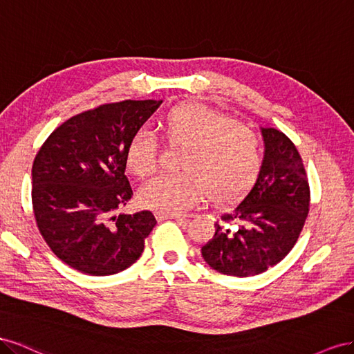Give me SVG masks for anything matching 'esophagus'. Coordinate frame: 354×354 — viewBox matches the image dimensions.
Wrapping results in <instances>:
<instances>
[{
  "label": "esophagus",
  "mask_w": 354,
  "mask_h": 354,
  "mask_svg": "<svg viewBox=\"0 0 354 354\" xmlns=\"http://www.w3.org/2000/svg\"><path fill=\"white\" fill-rule=\"evenodd\" d=\"M158 221H165V219H180V218H187V215L183 214H166V212H157L156 214Z\"/></svg>",
  "instance_id": "34e87169"
}]
</instances>
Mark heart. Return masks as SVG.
Returning a JSON list of instances; mask_svg holds the SVG:
<instances>
[{"label":"heart","instance_id":"heart-1","mask_svg":"<svg viewBox=\"0 0 354 354\" xmlns=\"http://www.w3.org/2000/svg\"><path fill=\"white\" fill-rule=\"evenodd\" d=\"M161 142L180 148L176 175L149 180L139 198L145 207L178 214L209 201L231 203L255 183L261 169L258 136L234 118L203 105L183 104L170 108L157 123ZM158 144L153 135L138 132L126 147V166L133 175L148 178L157 169Z\"/></svg>","mask_w":354,"mask_h":354}]
</instances>
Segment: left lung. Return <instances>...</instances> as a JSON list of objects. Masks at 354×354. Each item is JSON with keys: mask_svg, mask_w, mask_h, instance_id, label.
Instances as JSON below:
<instances>
[{"mask_svg": "<svg viewBox=\"0 0 354 354\" xmlns=\"http://www.w3.org/2000/svg\"><path fill=\"white\" fill-rule=\"evenodd\" d=\"M264 160L233 210L221 215L201 248L207 264L227 276L249 277L279 264L295 246L310 209V187L294 142L277 129H261Z\"/></svg>", "mask_w": 354, "mask_h": 354, "instance_id": "obj_1", "label": "left lung"}]
</instances>
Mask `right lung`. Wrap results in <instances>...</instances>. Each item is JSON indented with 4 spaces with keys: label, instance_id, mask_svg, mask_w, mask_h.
I'll return each mask as SVG.
<instances>
[{
    "label": "right lung",
    "instance_id": "add662e5",
    "mask_svg": "<svg viewBox=\"0 0 354 354\" xmlns=\"http://www.w3.org/2000/svg\"><path fill=\"white\" fill-rule=\"evenodd\" d=\"M161 100H123L66 120L32 165V207L39 233L65 264L90 276L129 268L157 221L149 210L114 212L132 198L124 175L129 140Z\"/></svg>",
    "mask_w": 354,
    "mask_h": 354
}]
</instances>
